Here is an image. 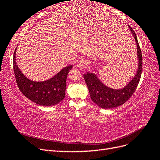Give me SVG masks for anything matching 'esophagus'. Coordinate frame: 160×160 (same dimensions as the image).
<instances>
[{
	"label": "esophagus",
	"mask_w": 160,
	"mask_h": 160,
	"mask_svg": "<svg viewBox=\"0 0 160 160\" xmlns=\"http://www.w3.org/2000/svg\"><path fill=\"white\" fill-rule=\"evenodd\" d=\"M86 65H87V62L83 59H81L77 62V66L79 67H85Z\"/></svg>",
	"instance_id": "obj_1"
}]
</instances>
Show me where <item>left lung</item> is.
I'll list each match as a JSON object with an SVG mask.
<instances>
[{
    "label": "left lung",
    "instance_id": "8db88e82",
    "mask_svg": "<svg viewBox=\"0 0 160 160\" xmlns=\"http://www.w3.org/2000/svg\"><path fill=\"white\" fill-rule=\"evenodd\" d=\"M133 33L137 44L138 57L139 59L138 69L136 75L124 88L113 89L104 85L93 73L87 72L83 75L85 83L88 86L91 99L99 107L104 109H110L118 107L125 103L132 97L137 89L142 76V54L137 37L133 28L129 26Z\"/></svg>",
    "mask_w": 160,
    "mask_h": 160
}]
</instances>
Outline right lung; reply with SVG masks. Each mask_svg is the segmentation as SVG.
<instances>
[{"label": "right lung", "mask_w": 160, "mask_h": 160, "mask_svg": "<svg viewBox=\"0 0 160 160\" xmlns=\"http://www.w3.org/2000/svg\"><path fill=\"white\" fill-rule=\"evenodd\" d=\"M16 49L13 55V70L17 84L21 93L34 103L44 106L55 105L65 98L67 77L72 66L62 69L52 78L42 82L28 79L16 63Z\"/></svg>", "instance_id": "add662e5"}]
</instances>
